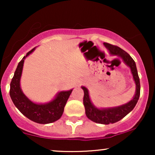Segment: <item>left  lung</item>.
<instances>
[{
	"label": "left lung",
	"instance_id": "obj_1",
	"mask_svg": "<svg viewBox=\"0 0 155 155\" xmlns=\"http://www.w3.org/2000/svg\"><path fill=\"white\" fill-rule=\"evenodd\" d=\"M104 44L111 54L120 57L124 63L130 67L136 86V94L132 100L129 101L128 103L120 106H117V107L101 108V109L96 108L92 104L90 96H89L88 90L85 87H81L84 90V93L83 103L85 108V114H86L87 118L96 123L108 124L115 123V122L121 120L134 108L138 99H139L140 87V79L138 77V71H137L136 63L133 58L130 56L128 53H127L117 46L112 45L108 43H104Z\"/></svg>",
	"mask_w": 155,
	"mask_h": 155
}]
</instances>
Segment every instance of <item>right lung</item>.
<instances>
[{
  "label": "right lung",
  "instance_id": "obj_1",
  "mask_svg": "<svg viewBox=\"0 0 155 155\" xmlns=\"http://www.w3.org/2000/svg\"><path fill=\"white\" fill-rule=\"evenodd\" d=\"M35 48L27 53L17 65L10 84V97L19 111L27 118L39 124H49L58 120L63 115L64 107L73 90L60 92L51 102L38 104L32 102L24 95L20 88V78L24 60Z\"/></svg>",
  "mask_w": 155,
  "mask_h": 155
}]
</instances>
